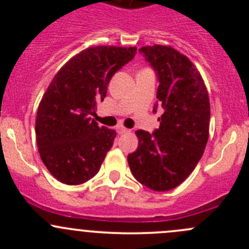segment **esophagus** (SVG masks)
Listing matches in <instances>:
<instances>
[{
  "label": "esophagus",
  "instance_id": "1",
  "mask_svg": "<svg viewBox=\"0 0 249 249\" xmlns=\"http://www.w3.org/2000/svg\"><path fill=\"white\" fill-rule=\"evenodd\" d=\"M117 132L119 135H123V134H127V132H130L129 129H126V127H123V126H117Z\"/></svg>",
  "mask_w": 249,
  "mask_h": 249
}]
</instances>
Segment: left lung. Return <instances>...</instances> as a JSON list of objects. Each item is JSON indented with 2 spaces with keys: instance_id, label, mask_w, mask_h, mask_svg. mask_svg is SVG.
<instances>
[{
  "instance_id": "left-lung-1",
  "label": "left lung",
  "mask_w": 249,
  "mask_h": 249,
  "mask_svg": "<svg viewBox=\"0 0 249 249\" xmlns=\"http://www.w3.org/2000/svg\"><path fill=\"white\" fill-rule=\"evenodd\" d=\"M139 52L157 73V99L162 114L153 134L137 130L139 147L127 155L141 184L155 192L178 187L201 159L210 130V99L199 71L171 47H142ZM158 104L153 112L157 113Z\"/></svg>"
}]
</instances>
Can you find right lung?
Segmentation results:
<instances>
[{
    "label": "right lung",
    "instance_id": "add662e5",
    "mask_svg": "<svg viewBox=\"0 0 249 249\" xmlns=\"http://www.w3.org/2000/svg\"><path fill=\"white\" fill-rule=\"evenodd\" d=\"M136 48L97 46L83 50L53 78L36 117V141L48 171L69 185L99 172L115 131L91 118L110 78L131 61Z\"/></svg>",
    "mask_w": 249,
    "mask_h": 249
}]
</instances>
